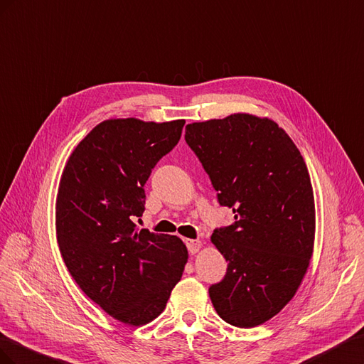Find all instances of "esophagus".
Segmentation results:
<instances>
[{"label":"esophagus","mask_w":364,"mask_h":364,"mask_svg":"<svg viewBox=\"0 0 364 364\" xmlns=\"http://www.w3.org/2000/svg\"><path fill=\"white\" fill-rule=\"evenodd\" d=\"M186 245H188V248H189V253H191V255L198 253V252H200V248L203 247V244H201V241H200V240H186Z\"/></svg>","instance_id":"obj_1"}]
</instances>
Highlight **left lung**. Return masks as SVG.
Wrapping results in <instances>:
<instances>
[{
  "mask_svg": "<svg viewBox=\"0 0 364 364\" xmlns=\"http://www.w3.org/2000/svg\"><path fill=\"white\" fill-rule=\"evenodd\" d=\"M184 139L236 220L210 237L227 261L224 279L209 288L212 304L233 326L262 325L294 297L314 252L305 160L276 122L247 112L189 123Z\"/></svg>",
  "mask_w": 364,
  "mask_h": 364,
  "instance_id": "obj_1",
  "label": "left lung"
}]
</instances>
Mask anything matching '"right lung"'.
I'll use <instances>...</instances> for the list:
<instances>
[{
  "label": "right lung",
  "instance_id": "add662e5",
  "mask_svg": "<svg viewBox=\"0 0 364 364\" xmlns=\"http://www.w3.org/2000/svg\"><path fill=\"white\" fill-rule=\"evenodd\" d=\"M186 120L108 119L73 149L56 195V237L70 274L124 325L157 318L180 282L188 248L176 236L139 230L144 189L175 148Z\"/></svg>",
  "mask_w": 364,
  "mask_h": 364
}]
</instances>
